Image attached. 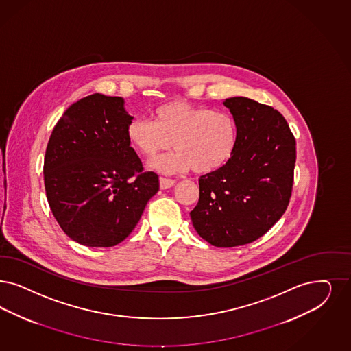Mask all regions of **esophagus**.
Wrapping results in <instances>:
<instances>
[{"mask_svg": "<svg viewBox=\"0 0 351 351\" xmlns=\"http://www.w3.org/2000/svg\"><path fill=\"white\" fill-rule=\"evenodd\" d=\"M174 183H176L174 180L161 177V178H160V189H161V190H167V189H170L171 186H174Z\"/></svg>", "mask_w": 351, "mask_h": 351, "instance_id": "34e87169", "label": "esophagus"}]
</instances>
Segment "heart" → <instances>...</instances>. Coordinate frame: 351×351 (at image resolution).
I'll return each mask as SVG.
<instances>
[{
	"mask_svg": "<svg viewBox=\"0 0 351 351\" xmlns=\"http://www.w3.org/2000/svg\"><path fill=\"white\" fill-rule=\"evenodd\" d=\"M154 117L155 121L135 118L126 129L129 143L143 156H156L173 144L177 148L152 160V169L167 174L194 169L207 174L220 169L233 156L238 128L226 112L170 101L157 108Z\"/></svg>",
	"mask_w": 351,
	"mask_h": 351,
	"instance_id": "obj_1",
	"label": "heart"
}]
</instances>
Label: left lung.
Here are the masks:
<instances>
[{"mask_svg":"<svg viewBox=\"0 0 351 351\" xmlns=\"http://www.w3.org/2000/svg\"><path fill=\"white\" fill-rule=\"evenodd\" d=\"M238 128L232 158L199 178L190 212L197 234L216 247L242 246L267 233L289 206L295 138L284 116L247 97L223 101Z\"/></svg>","mask_w":351,"mask_h":351,"instance_id":"obj_1","label":"left lung"}]
</instances>
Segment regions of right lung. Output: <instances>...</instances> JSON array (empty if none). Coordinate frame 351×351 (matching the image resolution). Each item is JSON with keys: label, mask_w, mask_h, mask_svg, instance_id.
Here are the masks:
<instances>
[{"label": "right lung", "mask_w": 351, "mask_h": 351, "mask_svg": "<svg viewBox=\"0 0 351 351\" xmlns=\"http://www.w3.org/2000/svg\"><path fill=\"white\" fill-rule=\"evenodd\" d=\"M123 103L101 93L80 99L66 109L47 145L49 207L66 235L84 246L122 242L160 187L128 141L132 117Z\"/></svg>", "instance_id": "1"}]
</instances>
